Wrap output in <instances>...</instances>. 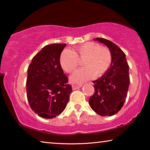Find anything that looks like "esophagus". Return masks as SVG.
<instances>
[{"label": "esophagus", "instance_id": "34e87169", "mask_svg": "<svg viewBox=\"0 0 150 150\" xmlns=\"http://www.w3.org/2000/svg\"><path fill=\"white\" fill-rule=\"evenodd\" d=\"M81 87H82V85L81 84H77V83H73L72 84L73 89H77V88H80Z\"/></svg>", "mask_w": 150, "mask_h": 150}]
</instances>
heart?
Here are the masks:
<instances>
[{
  "label": "heart",
  "mask_w": 150,
  "mask_h": 150,
  "mask_svg": "<svg viewBox=\"0 0 150 150\" xmlns=\"http://www.w3.org/2000/svg\"><path fill=\"white\" fill-rule=\"evenodd\" d=\"M83 60L84 67L73 73L71 80L74 82H84L92 78L101 77L107 72L112 62V55L108 48L101 47L95 42H86L77 45L73 51L63 50L59 57V63L66 73H73Z\"/></svg>",
  "instance_id": "obj_1"
}]
</instances>
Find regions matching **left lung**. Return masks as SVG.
<instances>
[{"instance_id": "left-lung-1", "label": "left lung", "mask_w": 150, "mask_h": 150, "mask_svg": "<svg viewBox=\"0 0 150 150\" xmlns=\"http://www.w3.org/2000/svg\"><path fill=\"white\" fill-rule=\"evenodd\" d=\"M94 40L103 43L110 49L112 62L105 74L93 81L95 92L88 103L98 115L110 116L120 110L126 101L130 81L129 65L126 54L118 45L103 38Z\"/></svg>"}]
</instances>
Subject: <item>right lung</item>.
<instances>
[{
	"label": "right lung",
	"instance_id": "obj_1",
	"mask_svg": "<svg viewBox=\"0 0 150 150\" xmlns=\"http://www.w3.org/2000/svg\"><path fill=\"white\" fill-rule=\"evenodd\" d=\"M65 44L45 45L33 57L28 68L27 98L32 110L44 118H53L64 110L71 85L59 63Z\"/></svg>",
	"mask_w": 150,
	"mask_h": 150
}]
</instances>
